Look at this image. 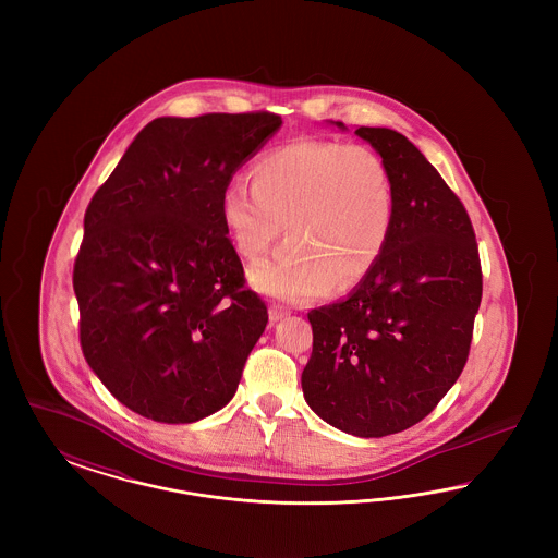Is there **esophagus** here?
<instances>
[{
  "label": "esophagus",
  "mask_w": 558,
  "mask_h": 558,
  "mask_svg": "<svg viewBox=\"0 0 558 558\" xmlns=\"http://www.w3.org/2000/svg\"><path fill=\"white\" fill-rule=\"evenodd\" d=\"M287 314H289L287 310H282V307H278V305H271V307H269V322L274 324V322L284 318Z\"/></svg>",
  "instance_id": "esophagus-1"
}]
</instances>
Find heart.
Wrapping results in <instances>:
<instances>
[{
	"label": "heart",
	"instance_id": "heart-1",
	"mask_svg": "<svg viewBox=\"0 0 558 558\" xmlns=\"http://www.w3.org/2000/svg\"><path fill=\"white\" fill-rule=\"evenodd\" d=\"M251 186L221 192V221L244 259L266 255L287 223L289 242L251 267V284L284 301L355 289L378 266L396 223V192L371 146L296 140L253 160Z\"/></svg>",
	"mask_w": 558,
	"mask_h": 558
}]
</instances>
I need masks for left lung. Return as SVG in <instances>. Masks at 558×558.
<instances>
[{
	"label": "left lung",
	"mask_w": 558,
	"mask_h": 558,
	"mask_svg": "<svg viewBox=\"0 0 558 558\" xmlns=\"http://www.w3.org/2000/svg\"><path fill=\"white\" fill-rule=\"evenodd\" d=\"M355 133L389 169L396 223L349 296L307 314L314 349L301 387L328 425L385 437L421 423L458 380L483 280L469 213L425 155L387 128Z\"/></svg>",
	"instance_id": "8db88e82"
}]
</instances>
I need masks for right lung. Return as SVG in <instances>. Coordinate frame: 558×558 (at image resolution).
<instances>
[{
    "instance_id": "obj_1",
    "label": "right lung",
    "mask_w": 558,
    "mask_h": 558,
    "mask_svg": "<svg viewBox=\"0 0 558 558\" xmlns=\"http://www.w3.org/2000/svg\"><path fill=\"white\" fill-rule=\"evenodd\" d=\"M282 119L160 117L94 194L73 269L89 368L135 414L196 423L239 389L266 303L221 221V192Z\"/></svg>"
}]
</instances>
